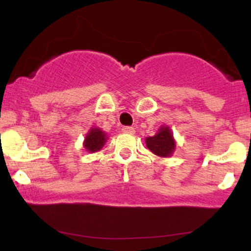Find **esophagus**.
Listing matches in <instances>:
<instances>
[{
  "label": "esophagus",
  "mask_w": 251,
  "mask_h": 251,
  "mask_svg": "<svg viewBox=\"0 0 251 251\" xmlns=\"http://www.w3.org/2000/svg\"><path fill=\"white\" fill-rule=\"evenodd\" d=\"M123 132H125V133H128V134H133L134 128L132 127V126H124Z\"/></svg>",
  "instance_id": "34e87169"
}]
</instances>
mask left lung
Listing matches in <instances>:
<instances>
[{
	"mask_svg": "<svg viewBox=\"0 0 251 251\" xmlns=\"http://www.w3.org/2000/svg\"><path fill=\"white\" fill-rule=\"evenodd\" d=\"M146 146L159 157H169L174 152L176 144L169 127H162L157 134L146 139Z\"/></svg>",
	"mask_w": 251,
	"mask_h": 251,
	"instance_id": "8db88e82",
	"label": "left lung"
}]
</instances>
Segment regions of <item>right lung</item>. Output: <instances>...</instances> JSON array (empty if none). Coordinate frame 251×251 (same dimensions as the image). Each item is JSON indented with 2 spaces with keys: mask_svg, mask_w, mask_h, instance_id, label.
Returning <instances> with one entry per match:
<instances>
[{
  "mask_svg": "<svg viewBox=\"0 0 251 251\" xmlns=\"http://www.w3.org/2000/svg\"><path fill=\"white\" fill-rule=\"evenodd\" d=\"M106 143V134L101 129L92 128L85 138V149L91 152H97L101 150L103 144Z\"/></svg>",
  "mask_w": 251,
  "mask_h": 251,
  "instance_id": "obj_1",
  "label": "right lung"
}]
</instances>
